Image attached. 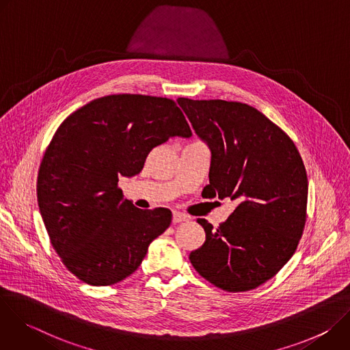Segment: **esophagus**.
<instances>
[{
	"mask_svg": "<svg viewBox=\"0 0 350 350\" xmlns=\"http://www.w3.org/2000/svg\"><path fill=\"white\" fill-rule=\"evenodd\" d=\"M189 220V216L181 213V212H173V223H180V221H187Z\"/></svg>",
	"mask_w": 350,
	"mask_h": 350,
	"instance_id": "34e87169",
	"label": "esophagus"
}]
</instances>
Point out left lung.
Returning <instances> with one entry per match:
<instances>
[{
  "mask_svg": "<svg viewBox=\"0 0 350 350\" xmlns=\"http://www.w3.org/2000/svg\"><path fill=\"white\" fill-rule=\"evenodd\" d=\"M212 151L208 198H231L235 211L189 254L215 286L245 292L273 278L292 258L306 223L308 174L296 145L262 112L242 103L178 98Z\"/></svg>",
  "mask_w": 350,
  "mask_h": 350,
  "instance_id": "obj_1",
  "label": "left lung"
}]
</instances>
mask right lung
<instances>
[{
  "mask_svg": "<svg viewBox=\"0 0 350 350\" xmlns=\"http://www.w3.org/2000/svg\"><path fill=\"white\" fill-rule=\"evenodd\" d=\"M176 135L192 133L173 99L139 94L94 99L55 131L40 165L37 201L54 249L83 282L124 280L170 226L169 209L135 208L118 183Z\"/></svg>",
  "mask_w": 350,
  "mask_h": 350,
  "instance_id": "obj_1",
  "label": "right lung"
}]
</instances>
